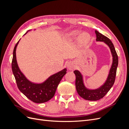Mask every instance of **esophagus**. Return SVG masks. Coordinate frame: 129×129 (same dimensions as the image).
Returning <instances> with one entry per match:
<instances>
[{"instance_id":"esophagus-1","label":"esophagus","mask_w":129,"mask_h":129,"mask_svg":"<svg viewBox=\"0 0 129 129\" xmlns=\"http://www.w3.org/2000/svg\"><path fill=\"white\" fill-rule=\"evenodd\" d=\"M67 67L69 70H71V71H73V69H75V65L74 64L73 62L70 61L67 63Z\"/></svg>"}]
</instances>
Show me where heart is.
Listing matches in <instances>:
<instances>
[{
    "label": "heart",
    "mask_w": 129,
    "mask_h": 129,
    "mask_svg": "<svg viewBox=\"0 0 129 129\" xmlns=\"http://www.w3.org/2000/svg\"><path fill=\"white\" fill-rule=\"evenodd\" d=\"M80 34V31L76 30V31H74V32H73L71 34V36L74 37H76L77 36H79ZM89 36L87 33H83L82 34V36L81 37V40L83 42H87L88 40H89Z\"/></svg>",
    "instance_id": "1"
}]
</instances>
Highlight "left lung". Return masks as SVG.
<instances>
[{
	"instance_id": "left-lung-1",
	"label": "left lung",
	"mask_w": 129,
	"mask_h": 129,
	"mask_svg": "<svg viewBox=\"0 0 129 129\" xmlns=\"http://www.w3.org/2000/svg\"><path fill=\"white\" fill-rule=\"evenodd\" d=\"M95 33L96 35V41L104 42L110 47L113 57V62L106 82L102 87L97 89L89 90L87 89L84 85L82 75H81V73L78 71L74 72L76 76L75 85L78 94L83 99L88 101H97L102 99L110 90L115 82L117 68L118 64L117 54L111 41L96 30H95Z\"/></svg>"
}]
</instances>
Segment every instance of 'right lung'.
Here are the masks:
<instances>
[{"instance_id":"add662e5","label":"right lung","mask_w":129,"mask_h":129,"mask_svg":"<svg viewBox=\"0 0 129 129\" xmlns=\"http://www.w3.org/2000/svg\"><path fill=\"white\" fill-rule=\"evenodd\" d=\"M19 41L14 47L12 61V69L18 88L23 94L34 103H42L47 102L55 95L58 84L67 73V69L65 68L54 74L41 84L30 82L21 72L17 64L15 51Z\"/></svg>"}]
</instances>
